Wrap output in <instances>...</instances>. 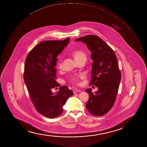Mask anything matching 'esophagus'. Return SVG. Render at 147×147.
Listing matches in <instances>:
<instances>
[{
	"mask_svg": "<svg viewBox=\"0 0 147 147\" xmlns=\"http://www.w3.org/2000/svg\"><path fill=\"white\" fill-rule=\"evenodd\" d=\"M81 90H80L78 89H74V91H73V92H74V94H76V93H77V92H81Z\"/></svg>",
	"mask_w": 147,
	"mask_h": 147,
	"instance_id": "obj_1",
	"label": "esophagus"
}]
</instances>
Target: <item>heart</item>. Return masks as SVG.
<instances>
[{"instance_id": "obj_1", "label": "heart", "mask_w": 147, "mask_h": 147, "mask_svg": "<svg viewBox=\"0 0 147 147\" xmlns=\"http://www.w3.org/2000/svg\"><path fill=\"white\" fill-rule=\"evenodd\" d=\"M74 59L78 61V60L82 58H86V54L82 51L80 50H74L72 52ZM62 62L60 61L58 64V67L59 69H61L62 68ZM81 78V76H73L71 78V81L74 84H76L78 82L79 78Z\"/></svg>"}]
</instances>
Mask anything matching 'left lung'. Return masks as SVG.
<instances>
[{
  "label": "left lung",
  "instance_id": "left-lung-1",
  "mask_svg": "<svg viewBox=\"0 0 147 147\" xmlns=\"http://www.w3.org/2000/svg\"><path fill=\"white\" fill-rule=\"evenodd\" d=\"M75 40L86 44L91 52L93 62L89 85L97 87L98 91L93 93L91 88L85 90L89 95L86 107L92 115L101 116L113 107L121 80L116 56L111 48L96 36L87 35Z\"/></svg>",
  "mask_w": 147,
  "mask_h": 147
}]
</instances>
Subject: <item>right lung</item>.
<instances>
[{
	"label": "right lung",
	"mask_w": 147,
	"mask_h": 147,
	"mask_svg": "<svg viewBox=\"0 0 147 147\" xmlns=\"http://www.w3.org/2000/svg\"><path fill=\"white\" fill-rule=\"evenodd\" d=\"M69 40L42 42L29 52L25 61L24 81L31 101L39 113L49 118L61 115L63 107L73 94L67 86L60 87L57 93L51 91L59 86L55 80L57 57Z\"/></svg>",
	"instance_id": "1"
}]
</instances>
